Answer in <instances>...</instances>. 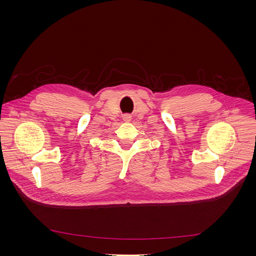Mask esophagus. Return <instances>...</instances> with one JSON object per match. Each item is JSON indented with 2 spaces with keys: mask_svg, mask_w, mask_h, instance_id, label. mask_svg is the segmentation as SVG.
Returning <instances> with one entry per match:
<instances>
[{
  "mask_svg": "<svg viewBox=\"0 0 256 256\" xmlns=\"http://www.w3.org/2000/svg\"><path fill=\"white\" fill-rule=\"evenodd\" d=\"M131 120V118H130V116L129 115H125V116H124V120H126V122H129Z\"/></svg>",
  "mask_w": 256,
  "mask_h": 256,
  "instance_id": "34e87169",
  "label": "esophagus"
}]
</instances>
